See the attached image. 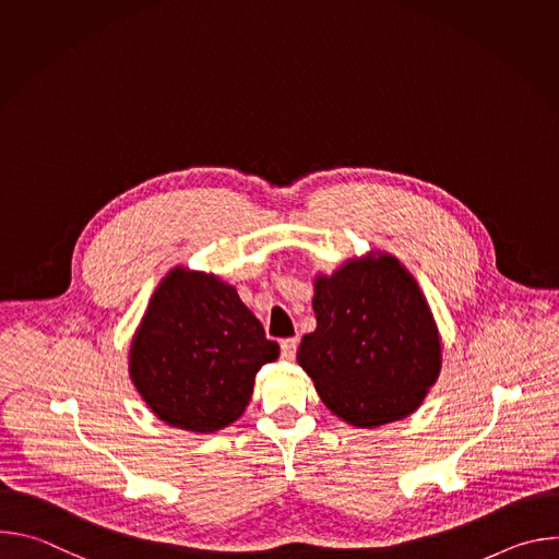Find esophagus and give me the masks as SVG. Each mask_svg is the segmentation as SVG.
I'll return each instance as SVG.
<instances>
[{"mask_svg":"<svg viewBox=\"0 0 559 559\" xmlns=\"http://www.w3.org/2000/svg\"><path fill=\"white\" fill-rule=\"evenodd\" d=\"M296 347H298V338H285V341H281V356H283L285 360H294Z\"/></svg>","mask_w":559,"mask_h":559,"instance_id":"34e87169","label":"esophagus"}]
</instances>
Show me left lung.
<instances>
[{"label":"left lung","instance_id":"left-lung-1","mask_svg":"<svg viewBox=\"0 0 559 559\" xmlns=\"http://www.w3.org/2000/svg\"><path fill=\"white\" fill-rule=\"evenodd\" d=\"M316 330L298 365L321 401L354 427L414 414L442 367L438 328L416 278L401 261L352 259L313 281Z\"/></svg>","mask_w":559,"mask_h":559}]
</instances>
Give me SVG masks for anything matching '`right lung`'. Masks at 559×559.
<instances>
[{"instance_id": "1", "label": "right lung", "mask_w": 559, "mask_h": 559, "mask_svg": "<svg viewBox=\"0 0 559 559\" xmlns=\"http://www.w3.org/2000/svg\"><path fill=\"white\" fill-rule=\"evenodd\" d=\"M276 358L278 343L231 285L175 267L150 298L128 369L156 418L212 433L243 416L257 371Z\"/></svg>"}]
</instances>
